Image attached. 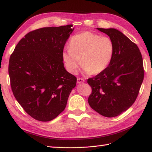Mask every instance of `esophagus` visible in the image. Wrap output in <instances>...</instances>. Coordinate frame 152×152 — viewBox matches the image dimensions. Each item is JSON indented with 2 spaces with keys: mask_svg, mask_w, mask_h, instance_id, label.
Segmentation results:
<instances>
[{
  "mask_svg": "<svg viewBox=\"0 0 152 152\" xmlns=\"http://www.w3.org/2000/svg\"><path fill=\"white\" fill-rule=\"evenodd\" d=\"M85 80L82 79V78H78V79H77V83H83L84 82Z\"/></svg>",
  "mask_w": 152,
  "mask_h": 152,
  "instance_id": "1",
  "label": "esophagus"
}]
</instances>
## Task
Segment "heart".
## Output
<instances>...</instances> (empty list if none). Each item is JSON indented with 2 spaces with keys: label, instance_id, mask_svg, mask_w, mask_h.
<instances>
[{
  "label": "heart",
  "instance_id": "1",
  "mask_svg": "<svg viewBox=\"0 0 152 152\" xmlns=\"http://www.w3.org/2000/svg\"><path fill=\"white\" fill-rule=\"evenodd\" d=\"M114 53L111 38L86 31L71 38L69 48L63 50V59L70 73H77L81 63L86 73L95 74L108 66Z\"/></svg>",
  "mask_w": 152,
  "mask_h": 152
}]
</instances>
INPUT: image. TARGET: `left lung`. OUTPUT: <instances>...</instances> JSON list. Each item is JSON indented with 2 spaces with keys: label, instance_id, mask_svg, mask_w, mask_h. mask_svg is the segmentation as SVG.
<instances>
[{
  "label": "left lung",
  "instance_id": "left-lung-1",
  "mask_svg": "<svg viewBox=\"0 0 152 152\" xmlns=\"http://www.w3.org/2000/svg\"><path fill=\"white\" fill-rule=\"evenodd\" d=\"M110 37L114 53L108 66L88 80L92 93L89 106L104 117H115L136 101L144 76L143 60L136 44L115 28H96Z\"/></svg>",
  "mask_w": 152,
  "mask_h": 152
}]
</instances>
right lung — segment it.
Segmentation results:
<instances>
[{
  "label": "right lung",
  "mask_w": 152,
  "mask_h": 152,
  "mask_svg": "<svg viewBox=\"0 0 152 152\" xmlns=\"http://www.w3.org/2000/svg\"><path fill=\"white\" fill-rule=\"evenodd\" d=\"M72 25L31 31L9 60L10 86L19 104L32 118L49 121L64 108L76 77L64 69L63 52Z\"/></svg>",
  "instance_id": "obj_1"
}]
</instances>
